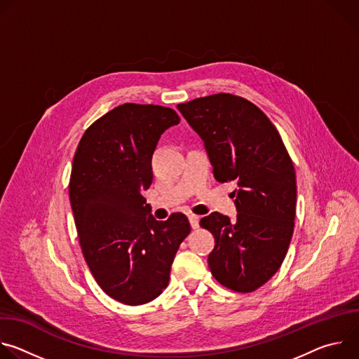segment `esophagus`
Returning a JSON list of instances; mask_svg holds the SVG:
<instances>
[{
  "label": "esophagus",
  "instance_id": "obj_1",
  "mask_svg": "<svg viewBox=\"0 0 359 359\" xmlns=\"http://www.w3.org/2000/svg\"><path fill=\"white\" fill-rule=\"evenodd\" d=\"M189 222H190V226H191L193 229H197V227H198V222H200V217L191 213V215H189Z\"/></svg>",
  "mask_w": 359,
  "mask_h": 359
}]
</instances>
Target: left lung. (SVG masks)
Returning <instances> with one entry per match:
<instances>
[{
	"label": "left lung",
	"instance_id": "1",
	"mask_svg": "<svg viewBox=\"0 0 359 359\" xmlns=\"http://www.w3.org/2000/svg\"><path fill=\"white\" fill-rule=\"evenodd\" d=\"M177 109L203 139L216 180L237 184L234 220L217 212L200 220L215 236L210 271L233 291H255L281 267L292 237V161L271 121L241 96L216 93Z\"/></svg>",
	"mask_w": 359,
	"mask_h": 359
}]
</instances>
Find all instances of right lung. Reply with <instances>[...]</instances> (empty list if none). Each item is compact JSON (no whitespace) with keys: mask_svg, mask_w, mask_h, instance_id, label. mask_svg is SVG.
<instances>
[{"mask_svg":"<svg viewBox=\"0 0 359 359\" xmlns=\"http://www.w3.org/2000/svg\"><path fill=\"white\" fill-rule=\"evenodd\" d=\"M179 122L170 108L123 104L95 121L75 151L69 200L83 257L99 287L126 305L163 292L191 230L183 213L158 222L143 197L159 137Z\"/></svg>","mask_w":359,"mask_h":359,"instance_id":"obj_1","label":"right lung"}]
</instances>
